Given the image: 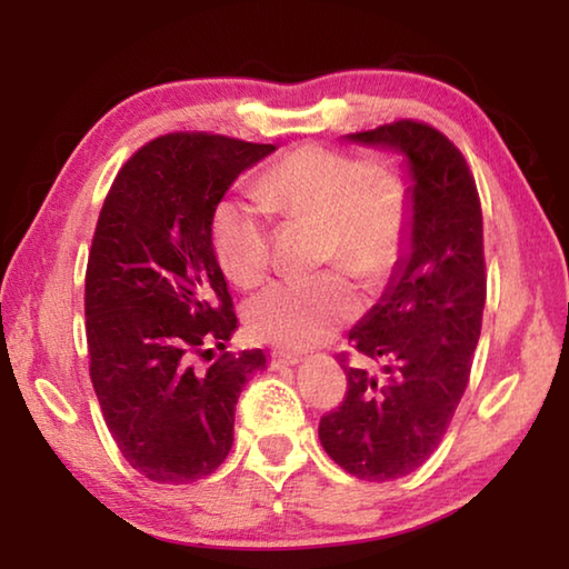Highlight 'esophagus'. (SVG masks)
Returning a JSON list of instances; mask_svg holds the SVG:
<instances>
[{"instance_id":"34e87169","label":"esophagus","mask_w":569,"mask_h":569,"mask_svg":"<svg viewBox=\"0 0 569 569\" xmlns=\"http://www.w3.org/2000/svg\"><path fill=\"white\" fill-rule=\"evenodd\" d=\"M298 361V356L296 353H286V351H271L268 353V366H271V369H283V366H296Z\"/></svg>"}]
</instances>
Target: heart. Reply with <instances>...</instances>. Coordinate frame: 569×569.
<instances>
[{
    "label": "heart",
    "instance_id": "1",
    "mask_svg": "<svg viewBox=\"0 0 569 569\" xmlns=\"http://www.w3.org/2000/svg\"><path fill=\"white\" fill-rule=\"evenodd\" d=\"M263 203L283 218L326 226L321 261L336 263L366 286L399 271L411 248L413 198L399 170L323 146H301L276 160L258 180ZM250 198L220 200L210 240L230 281L253 288L271 271L273 226ZM361 311V296L341 271L288 278L250 298L246 323L256 339L303 351L329 341Z\"/></svg>",
    "mask_w": 569,
    "mask_h": 569
}]
</instances>
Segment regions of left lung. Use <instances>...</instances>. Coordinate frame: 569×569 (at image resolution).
Wrapping results in <instances>:
<instances>
[{"instance_id":"1","label":"left lung","mask_w":569,"mask_h":569,"mask_svg":"<svg viewBox=\"0 0 569 569\" xmlns=\"http://www.w3.org/2000/svg\"><path fill=\"white\" fill-rule=\"evenodd\" d=\"M349 138L409 158L411 253L349 333L363 361H383L387 379L341 351L349 383L339 407L321 417L319 437L349 475L389 481L435 455L467 391L487 298L485 223L465 156L429 122L403 118Z\"/></svg>"}]
</instances>
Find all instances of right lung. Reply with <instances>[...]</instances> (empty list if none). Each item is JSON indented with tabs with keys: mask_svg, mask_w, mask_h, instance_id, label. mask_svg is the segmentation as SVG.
Here are the masks:
<instances>
[{
	"mask_svg": "<svg viewBox=\"0 0 569 569\" xmlns=\"http://www.w3.org/2000/svg\"><path fill=\"white\" fill-rule=\"evenodd\" d=\"M273 146L168 132L124 162L104 198L84 273L90 379L122 457L160 485L216 471L261 349L230 353L233 298L210 220L240 172ZM221 353L208 370L198 360Z\"/></svg>",
	"mask_w": 569,
	"mask_h": 569,
	"instance_id": "obj_1",
	"label": "right lung"
}]
</instances>
